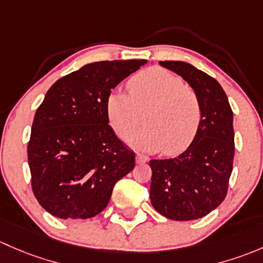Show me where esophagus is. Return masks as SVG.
I'll list each match as a JSON object with an SVG mask.
<instances>
[{
	"label": "esophagus",
	"mask_w": 263,
	"mask_h": 263,
	"mask_svg": "<svg viewBox=\"0 0 263 263\" xmlns=\"http://www.w3.org/2000/svg\"><path fill=\"white\" fill-rule=\"evenodd\" d=\"M148 157L144 156V154H137V157H135V161H137V163H145V162H148Z\"/></svg>",
	"instance_id": "obj_1"
}]
</instances>
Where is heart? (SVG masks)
Listing matches in <instances>:
<instances>
[{"mask_svg":"<svg viewBox=\"0 0 263 263\" xmlns=\"http://www.w3.org/2000/svg\"><path fill=\"white\" fill-rule=\"evenodd\" d=\"M128 90L129 93L114 91L106 100L116 134L125 137L134 130L143 112L145 124L126 139L129 144L151 152L163 148L167 154L189 147L201 120L199 97L190 86L173 73L153 67L133 76Z\"/></svg>","mask_w":263,"mask_h":263,"instance_id":"obj_1","label":"heart"}]
</instances>
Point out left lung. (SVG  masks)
<instances>
[{
	"mask_svg": "<svg viewBox=\"0 0 263 263\" xmlns=\"http://www.w3.org/2000/svg\"><path fill=\"white\" fill-rule=\"evenodd\" d=\"M177 73L199 97L201 120L180 156L152 159L149 197L154 209L172 220L208 215L226 199L234 158L233 111L216 80L186 62H159Z\"/></svg>",
	"mask_w": 263,
	"mask_h": 263,
	"instance_id": "left-lung-1",
	"label": "left lung"
}]
</instances>
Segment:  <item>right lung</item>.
<instances>
[{"label": "right lung", "instance_id": "add662e5", "mask_svg": "<svg viewBox=\"0 0 263 263\" xmlns=\"http://www.w3.org/2000/svg\"><path fill=\"white\" fill-rule=\"evenodd\" d=\"M148 61H105L57 81L35 114L28 145L39 204L61 219H88L107 206L135 156L109 125L110 92Z\"/></svg>", "mask_w": 263, "mask_h": 263}]
</instances>
